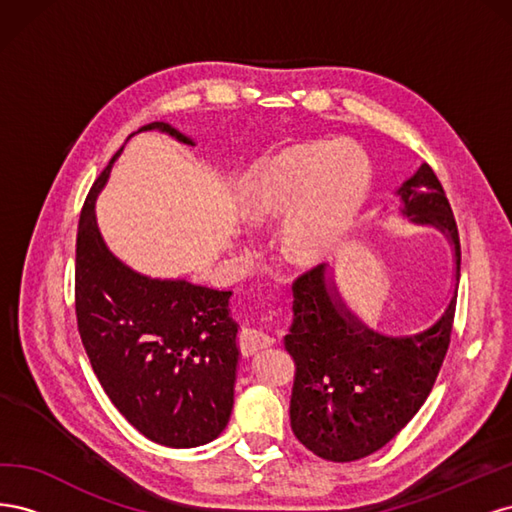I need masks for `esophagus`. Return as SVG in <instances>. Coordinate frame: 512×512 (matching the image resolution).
<instances>
[{
	"instance_id": "esophagus-1",
	"label": "esophagus",
	"mask_w": 512,
	"mask_h": 512,
	"mask_svg": "<svg viewBox=\"0 0 512 512\" xmlns=\"http://www.w3.org/2000/svg\"><path fill=\"white\" fill-rule=\"evenodd\" d=\"M273 344H275V339L260 329H245L239 337V348L245 356L256 354L265 348H271Z\"/></svg>"
}]
</instances>
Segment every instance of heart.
Masks as SVG:
<instances>
[{
  "instance_id": "1",
  "label": "heart",
  "mask_w": 512,
  "mask_h": 512,
  "mask_svg": "<svg viewBox=\"0 0 512 512\" xmlns=\"http://www.w3.org/2000/svg\"><path fill=\"white\" fill-rule=\"evenodd\" d=\"M371 190V162L354 141H307L273 156L243 200L252 224L277 220L288 258L316 265L344 243Z\"/></svg>"
}]
</instances>
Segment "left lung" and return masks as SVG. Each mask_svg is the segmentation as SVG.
<instances>
[{
	"instance_id": "obj_1",
	"label": "left lung",
	"mask_w": 512,
	"mask_h": 512,
	"mask_svg": "<svg viewBox=\"0 0 512 512\" xmlns=\"http://www.w3.org/2000/svg\"><path fill=\"white\" fill-rule=\"evenodd\" d=\"M404 213L438 226L455 245L451 203L429 164L399 190ZM318 265L292 282V327L284 348L294 361L290 427L297 440L327 461H356L380 451L421 410L451 344L457 294L444 316L421 335L384 337L339 307Z\"/></svg>"
}]
</instances>
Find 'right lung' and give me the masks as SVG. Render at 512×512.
<instances>
[{
  "label": "right lung",
  "instance_id": "right-lung-1",
  "mask_svg": "<svg viewBox=\"0 0 512 512\" xmlns=\"http://www.w3.org/2000/svg\"><path fill=\"white\" fill-rule=\"evenodd\" d=\"M156 128L192 145L166 121L141 130ZM111 164L91 185L76 230L74 309L83 348L108 399L145 438L170 448L207 444L224 431L235 391L230 292L149 280L108 252L94 203Z\"/></svg>",
  "mask_w": 512,
  "mask_h": 512
}]
</instances>
